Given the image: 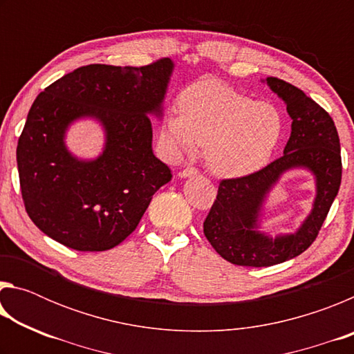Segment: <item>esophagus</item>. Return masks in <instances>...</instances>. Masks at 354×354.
<instances>
[{
  "instance_id": "obj_1",
  "label": "esophagus",
  "mask_w": 354,
  "mask_h": 354,
  "mask_svg": "<svg viewBox=\"0 0 354 354\" xmlns=\"http://www.w3.org/2000/svg\"><path fill=\"white\" fill-rule=\"evenodd\" d=\"M196 173H198V170L194 169V167H189V169H184V170L179 171L178 176H179V178H190V176L196 175Z\"/></svg>"
}]
</instances>
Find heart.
<instances>
[{
  "mask_svg": "<svg viewBox=\"0 0 354 354\" xmlns=\"http://www.w3.org/2000/svg\"><path fill=\"white\" fill-rule=\"evenodd\" d=\"M284 131L283 115L267 101H253L215 80L192 84L179 97V112H169L160 140L173 158L205 148V159L220 176L261 170Z\"/></svg>",
  "mask_w": 354,
  "mask_h": 354,
  "instance_id": "heart-1",
  "label": "heart"
}]
</instances>
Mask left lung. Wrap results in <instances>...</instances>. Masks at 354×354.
Masks as SVG:
<instances>
[{
	"mask_svg": "<svg viewBox=\"0 0 354 354\" xmlns=\"http://www.w3.org/2000/svg\"><path fill=\"white\" fill-rule=\"evenodd\" d=\"M263 82L284 101L292 118L284 154L248 176L223 179L203 223L214 250L227 262L245 267H270L306 251L319 234L342 179L339 134L329 113L289 82L278 77ZM297 168L315 176L313 209L295 233L272 238L259 231L263 207L280 176Z\"/></svg>",
	"mask_w": 354,
	"mask_h": 354,
	"instance_id": "8db88e82",
	"label": "left lung"
}]
</instances>
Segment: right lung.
Instances as JSON below:
<instances>
[{"instance_id":"obj_1","label":"right lung","mask_w":354,"mask_h":354,"mask_svg":"<svg viewBox=\"0 0 354 354\" xmlns=\"http://www.w3.org/2000/svg\"><path fill=\"white\" fill-rule=\"evenodd\" d=\"M175 68L165 57L145 67L92 64L62 76L29 109L17 145L21 196L41 232L77 251L117 247L133 232L171 171L153 153L149 115L162 117ZM105 131L95 160L71 153L64 136L77 119Z\"/></svg>"}]
</instances>
